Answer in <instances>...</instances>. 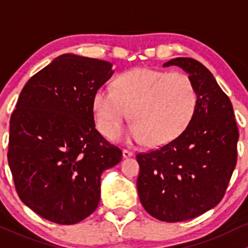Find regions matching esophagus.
Returning <instances> with one entry per match:
<instances>
[{
  "label": "esophagus",
  "mask_w": 248,
  "mask_h": 248,
  "mask_svg": "<svg viewBox=\"0 0 248 248\" xmlns=\"http://www.w3.org/2000/svg\"><path fill=\"white\" fill-rule=\"evenodd\" d=\"M132 155H134V153H132L131 150H126V149L123 150V157H124V159H127V157H131Z\"/></svg>",
  "instance_id": "esophagus-1"
}]
</instances>
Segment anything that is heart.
I'll list each match as a JSON object with an SVG mask.
<instances>
[{
    "label": "heart",
    "instance_id": "heart-1",
    "mask_svg": "<svg viewBox=\"0 0 248 248\" xmlns=\"http://www.w3.org/2000/svg\"><path fill=\"white\" fill-rule=\"evenodd\" d=\"M198 95L190 76L180 71L135 68L116 78L113 88L100 87L93 95V113L101 134L112 137L127 114L134 123L127 137L160 147L174 141L197 111Z\"/></svg>",
    "mask_w": 248,
    "mask_h": 248
}]
</instances>
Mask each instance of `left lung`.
Instances as JSON below:
<instances>
[{"mask_svg": "<svg viewBox=\"0 0 248 248\" xmlns=\"http://www.w3.org/2000/svg\"><path fill=\"white\" fill-rule=\"evenodd\" d=\"M196 87L198 105L187 129L159 149L136 155L143 208L165 222L195 218L223 198L238 159L239 130L231 100L213 74L188 57L168 61Z\"/></svg>", "mask_w": 248, "mask_h": 248, "instance_id": "obj_1", "label": "left lung"}]
</instances>
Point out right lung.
Here are the masks:
<instances>
[{"label":"right lung","mask_w":248,"mask_h":248,"mask_svg":"<svg viewBox=\"0 0 248 248\" xmlns=\"http://www.w3.org/2000/svg\"><path fill=\"white\" fill-rule=\"evenodd\" d=\"M113 74L103 60L65 53L27 81L10 117L8 163L22 203L75 224L100 201L101 173L122 150L95 129L92 101Z\"/></svg>","instance_id":"right-lung-1"}]
</instances>
